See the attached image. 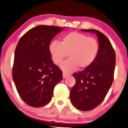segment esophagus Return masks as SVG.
I'll list each match as a JSON object with an SVG mask.
<instances>
[{"label":"esophagus","instance_id":"34e87169","mask_svg":"<svg viewBox=\"0 0 128 128\" xmlns=\"http://www.w3.org/2000/svg\"><path fill=\"white\" fill-rule=\"evenodd\" d=\"M68 75H69V74H67V73L63 72V73H62V76H63V78H65L67 77V76H68Z\"/></svg>","mask_w":128,"mask_h":128}]
</instances>
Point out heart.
<instances>
[{"label":"heart","instance_id":"heart-1","mask_svg":"<svg viewBox=\"0 0 128 128\" xmlns=\"http://www.w3.org/2000/svg\"><path fill=\"white\" fill-rule=\"evenodd\" d=\"M49 52L54 64L58 65L68 55V60L61 64V68L67 73L78 67H88L96 59L99 52L98 41L83 34L73 32L62 38L60 43L53 42L49 45Z\"/></svg>","mask_w":128,"mask_h":128}]
</instances>
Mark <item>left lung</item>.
<instances>
[{"label": "left lung", "instance_id": "obj_1", "mask_svg": "<svg viewBox=\"0 0 128 128\" xmlns=\"http://www.w3.org/2000/svg\"><path fill=\"white\" fill-rule=\"evenodd\" d=\"M96 34L99 49L93 62L83 71L73 74L76 79L70 92V100L80 111L93 110L102 103L114 79L116 54L109 39L96 29H81Z\"/></svg>", "mask_w": 128, "mask_h": 128}]
</instances>
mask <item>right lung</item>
<instances>
[{"instance_id": "add662e5", "label": "right lung", "mask_w": 128, "mask_h": 128, "mask_svg": "<svg viewBox=\"0 0 128 128\" xmlns=\"http://www.w3.org/2000/svg\"><path fill=\"white\" fill-rule=\"evenodd\" d=\"M64 29L40 25L26 32L17 43L14 54L12 78L22 100L29 106L41 107L52 98L62 72L51 59L49 45Z\"/></svg>"}]
</instances>
